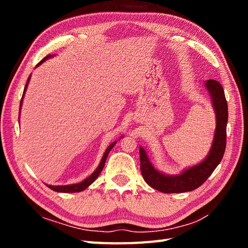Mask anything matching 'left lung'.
I'll use <instances>...</instances> for the list:
<instances>
[{
    "label": "left lung",
    "instance_id": "left-lung-1",
    "mask_svg": "<svg viewBox=\"0 0 248 248\" xmlns=\"http://www.w3.org/2000/svg\"><path fill=\"white\" fill-rule=\"evenodd\" d=\"M213 100V107L217 113V130H215L212 148L207 159L200 164L184 170L181 175L166 176L155 170L151 165L146 151L140 148V171L144 180L162 193H183L196 189L211 176L213 170L222 161L226 149V127L228 121V104L225 97L223 86L215 80L205 83Z\"/></svg>",
    "mask_w": 248,
    "mask_h": 248
}]
</instances>
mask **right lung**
Masks as SVG:
<instances>
[{"mask_svg":"<svg viewBox=\"0 0 248 248\" xmlns=\"http://www.w3.org/2000/svg\"><path fill=\"white\" fill-rule=\"evenodd\" d=\"M51 56H52V55H50V54L46 55L44 60H41V62H39L38 64H37V66H39L40 64H43V62H44L46 59H49V57H51ZM30 78H31V76H30L29 78H28V82H26V85H25V87H24V92H23V94H22V98H21L20 109H21V105H22V100H23V97H24V93H25L26 87H28V84H29V82H30ZM19 116H20V112H19ZM115 144H116V141H114V143H112V144H110V145L108 147V149L105 150L104 155H103V156H102V160H101V162H100V164H99L97 170H94L88 178H86L84 181H82V182H80V183H77V184H70V186H49L51 189H53V191H55V192H62V193H77V192L84 191V189H85L87 186H91V184H92L94 180H96V179L98 178V176L100 175V172L102 171L103 167H104V164H105V161H107V157H108V152H109L110 150H112V148H113Z\"/></svg>","mask_w":248,"mask_h":248,"instance_id":"right-lung-1","label":"right lung"}]
</instances>
